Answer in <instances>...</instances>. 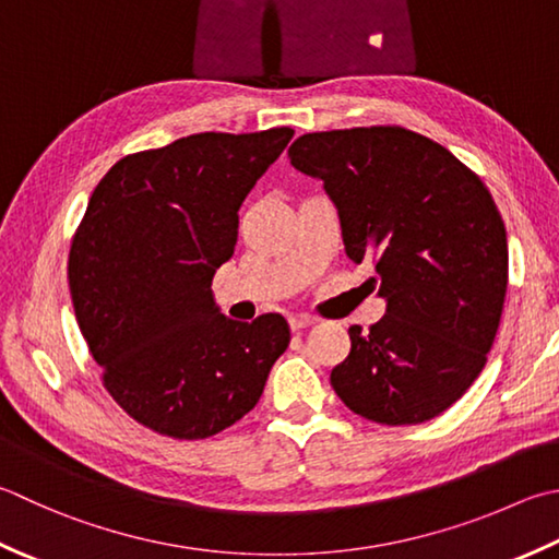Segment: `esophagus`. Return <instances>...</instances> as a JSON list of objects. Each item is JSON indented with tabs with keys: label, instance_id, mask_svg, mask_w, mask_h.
<instances>
[{
	"label": "esophagus",
	"instance_id": "1",
	"mask_svg": "<svg viewBox=\"0 0 559 559\" xmlns=\"http://www.w3.org/2000/svg\"><path fill=\"white\" fill-rule=\"evenodd\" d=\"M314 322H317V317H312V314H293L290 317V330L300 332V330H305V326H310Z\"/></svg>",
	"mask_w": 559,
	"mask_h": 559
}]
</instances>
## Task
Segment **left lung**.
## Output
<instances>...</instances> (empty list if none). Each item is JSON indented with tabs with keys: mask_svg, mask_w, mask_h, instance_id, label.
<instances>
[{
	"mask_svg": "<svg viewBox=\"0 0 559 559\" xmlns=\"http://www.w3.org/2000/svg\"><path fill=\"white\" fill-rule=\"evenodd\" d=\"M290 164L320 179L346 254L376 266L385 317L348 326L332 388L370 421L439 417L483 373L509 283L504 221L483 179L439 142L400 126L300 135Z\"/></svg>",
	"mask_w": 559,
	"mask_h": 559,
	"instance_id": "obj_1",
	"label": "left lung"
}]
</instances>
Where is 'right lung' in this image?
I'll list each match as a JSON object with an SVG mask.
<instances>
[{"mask_svg":"<svg viewBox=\"0 0 559 559\" xmlns=\"http://www.w3.org/2000/svg\"><path fill=\"white\" fill-rule=\"evenodd\" d=\"M293 133H195L118 159L92 193L68 261L76 324L108 395L152 431L221 433L288 348L286 317L229 320L211 283L235 251L239 205Z\"/></svg>","mask_w":559,"mask_h":559,"instance_id":"1","label":"right lung"}]
</instances>
